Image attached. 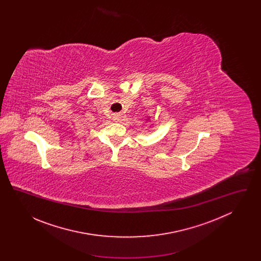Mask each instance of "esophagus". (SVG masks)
Listing matches in <instances>:
<instances>
[{
    "instance_id": "obj_1",
    "label": "esophagus",
    "mask_w": 261,
    "mask_h": 261,
    "mask_svg": "<svg viewBox=\"0 0 261 261\" xmlns=\"http://www.w3.org/2000/svg\"><path fill=\"white\" fill-rule=\"evenodd\" d=\"M120 118H121V115H120V114H118V113L113 115V120H114V121H116V122H117V121H119V120H120Z\"/></svg>"
}]
</instances>
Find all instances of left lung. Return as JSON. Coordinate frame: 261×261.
<instances>
[{
  "label": "left lung",
  "instance_id": "obj_1",
  "mask_svg": "<svg viewBox=\"0 0 261 261\" xmlns=\"http://www.w3.org/2000/svg\"><path fill=\"white\" fill-rule=\"evenodd\" d=\"M149 117H148V120H149Z\"/></svg>",
  "mask_w": 261,
  "mask_h": 261
}]
</instances>
